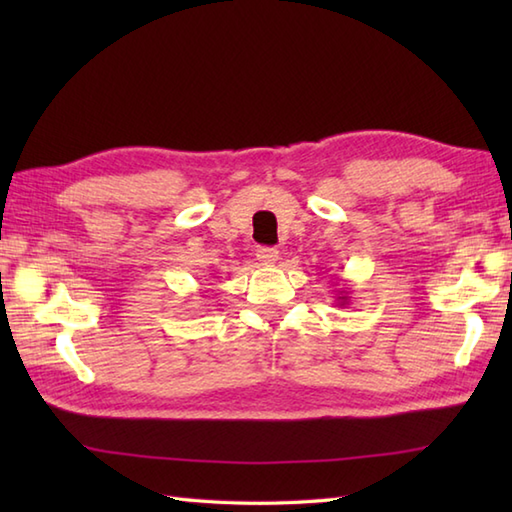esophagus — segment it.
<instances>
[{
  "label": "esophagus",
  "instance_id": "esophagus-1",
  "mask_svg": "<svg viewBox=\"0 0 512 512\" xmlns=\"http://www.w3.org/2000/svg\"><path fill=\"white\" fill-rule=\"evenodd\" d=\"M257 259L264 266H275L277 259H279V250L277 248H270V246H259L257 248Z\"/></svg>",
  "mask_w": 512,
  "mask_h": 512
}]
</instances>
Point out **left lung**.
<instances>
[{
    "label": "left lung",
    "instance_id": "8db88e82",
    "mask_svg": "<svg viewBox=\"0 0 512 512\" xmlns=\"http://www.w3.org/2000/svg\"><path fill=\"white\" fill-rule=\"evenodd\" d=\"M336 306H350V292L336 290Z\"/></svg>",
    "mask_w": 512,
    "mask_h": 512
}]
</instances>
